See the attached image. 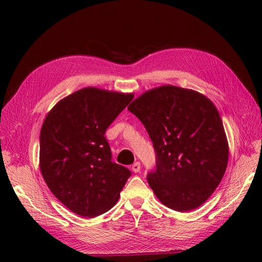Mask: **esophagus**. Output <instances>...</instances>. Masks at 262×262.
<instances>
[{"label":"esophagus","mask_w":262,"mask_h":262,"mask_svg":"<svg viewBox=\"0 0 262 262\" xmlns=\"http://www.w3.org/2000/svg\"><path fill=\"white\" fill-rule=\"evenodd\" d=\"M132 170L134 171V172H139L140 171V169H141V164L139 163V162H136L134 163L133 165H132Z\"/></svg>","instance_id":"34e87169"}]
</instances>
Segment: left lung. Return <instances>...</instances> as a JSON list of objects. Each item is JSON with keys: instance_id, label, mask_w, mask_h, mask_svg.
Masks as SVG:
<instances>
[{"instance_id": "obj_1", "label": "left lung", "mask_w": 262, "mask_h": 262, "mask_svg": "<svg viewBox=\"0 0 262 262\" xmlns=\"http://www.w3.org/2000/svg\"><path fill=\"white\" fill-rule=\"evenodd\" d=\"M128 109L153 142L156 168L146 179L158 200L178 212L199 208L220 185L228 162L213 102L192 90L164 85L142 94Z\"/></svg>"}]
</instances>
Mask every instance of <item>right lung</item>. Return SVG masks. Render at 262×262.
<instances>
[{"instance_id": "add662e5", "label": "right lung", "mask_w": 262, "mask_h": 262, "mask_svg": "<svg viewBox=\"0 0 262 262\" xmlns=\"http://www.w3.org/2000/svg\"><path fill=\"white\" fill-rule=\"evenodd\" d=\"M86 87L60 100L40 131V170L47 186L68 209L95 217L112 209L131 171L112 162L108 126L133 99Z\"/></svg>"}]
</instances>
